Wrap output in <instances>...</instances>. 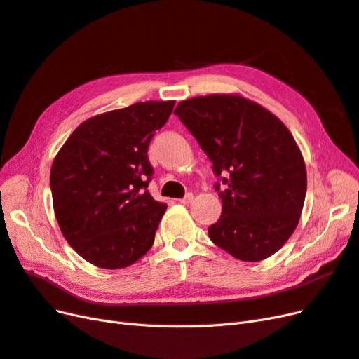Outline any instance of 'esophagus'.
<instances>
[{"mask_svg": "<svg viewBox=\"0 0 359 359\" xmlns=\"http://www.w3.org/2000/svg\"><path fill=\"white\" fill-rule=\"evenodd\" d=\"M193 198H194V196H193V193H187L186 196H184L182 199H180V203H184V205H186V203H190V202L193 201Z\"/></svg>", "mask_w": 359, "mask_h": 359, "instance_id": "esophagus-1", "label": "esophagus"}]
</instances>
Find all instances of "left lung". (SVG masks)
I'll list each match as a JSON object with an SVG mask.
<instances>
[{
  "label": "left lung",
  "mask_w": 359,
  "mask_h": 359,
  "mask_svg": "<svg viewBox=\"0 0 359 359\" xmlns=\"http://www.w3.org/2000/svg\"><path fill=\"white\" fill-rule=\"evenodd\" d=\"M177 116L212 161L224 186L211 241L244 262L285 245L298 226L307 191L301 151L287 127L260 104L235 94L181 102Z\"/></svg>",
  "instance_id": "1"
}]
</instances>
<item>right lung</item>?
<instances>
[{
	"instance_id": "1",
	"label": "right lung",
	"mask_w": 359,
	"mask_h": 359,
	"mask_svg": "<svg viewBox=\"0 0 359 359\" xmlns=\"http://www.w3.org/2000/svg\"><path fill=\"white\" fill-rule=\"evenodd\" d=\"M175 102L135 103L83 121L52 163L50 190L60 229L90 264L119 269L153 247L166 203L148 191L151 139Z\"/></svg>"
}]
</instances>
